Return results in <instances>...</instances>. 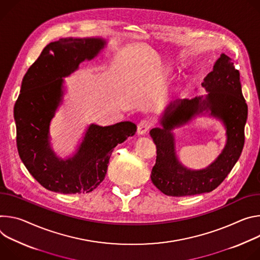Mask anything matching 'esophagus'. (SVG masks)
<instances>
[{
  "mask_svg": "<svg viewBox=\"0 0 260 260\" xmlns=\"http://www.w3.org/2000/svg\"><path fill=\"white\" fill-rule=\"evenodd\" d=\"M152 126H153V122H152L151 120H149V119H143V120H141V121L138 123V125H137V133H138L139 135L146 134V133L151 129Z\"/></svg>",
  "mask_w": 260,
  "mask_h": 260,
  "instance_id": "esophagus-1",
  "label": "esophagus"
}]
</instances>
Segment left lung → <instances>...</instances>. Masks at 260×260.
<instances>
[{"label": "left lung", "instance_id": "1", "mask_svg": "<svg viewBox=\"0 0 260 260\" xmlns=\"http://www.w3.org/2000/svg\"><path fill=\"white\" fill-rule=\"evenodd\" d=\"M201 84L209 92L206 99L196 97L171 103L161 119L163 129L154 128L150 131L157 148L151 180L162 193L168 196H189L215 190L232 171L244 148L248 106L242 94L240 72L235 68L233 60L221 54L213 71L206 76ZM208 109L226 126V147L208 169L189 171L176 159L173 136L170 130Z\"/></svg>", "mask_w": 260, "mask_h": 260}]
</instances>
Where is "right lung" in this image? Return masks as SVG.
Segmentation results:
<instances>
[{"label": "right lung", "mask_w": 260, "mask_h": 260, "mask_svg": "<svg viewBox=\"0 0 260 260\" xmlns=\"http://www.w3.org/2000/svg\"><path fill=\"white\" fill-rule=\"evenodd\" d=\"M99 38H62L47 44L27 69L14 105L18 155L45 189L63 194L89 193L104 180L113 149L136 132V125H91L73 158H56L48 142L49 123L62 98L63 79L103 48Z\"/></svg>", "instance_id": "right-lung-1"}]
</instances>
